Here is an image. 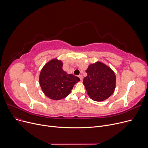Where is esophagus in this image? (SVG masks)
<instances>
[{"instance_id": "1", "label": "esophagus", "mask_w": 148, "mask_h": 148, "mask_svg": "<svg viewBox=\"0 0 148 148\" xmlns=\"http://www.w3.org/2000/svg\"><path fill=\"white\" fill-rule=\"evenodd\" d=\"M79 77L80 78V80L82 81V79H83V76H82V75H79Z\"/></svg>"}]
</instances>
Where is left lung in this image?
Returning a JSON list of instances; mask_svg holds the SVG:
<instances>
[{"label":"left lung","mask_w":148,"mask_h":148,"mask_svg":"<svg viewBox=\"0 0 148 148\" xmlns=\"http://www.w3.org/2000/svg\"><path fill=\"white\" fill-rule=\"evenodd\" d=\"M86 72L83 84L92 100L102 101L111 96L115 89L116 75L110 67L96 62L88 66Z\"/></svg>","instance_id":"1"}]
</instances>
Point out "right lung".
<instances>
[{
    "instance_id": "add662e5",
    "label": "right lung",
    "mask_w": 148,
    "mask_h": 148,
    "mask_svg": "<svg viewBox=\"0 0 148 148\" xmlns=\"http://www.w3.org/2000/svg\"><path fill=\"white\" fill-rule=\"evenodd\" d=\"M79 81L78 77L64 71L62 61L56 58L44 65L39 75L42 91L47 97L54 100L66 97Z\"/></svg>"
}]
</instances>
